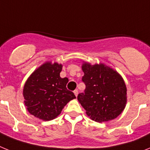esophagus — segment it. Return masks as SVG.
<instances>
[{
	"mask_svg": "<svg viewBox=\"0 0 150 150\" xmlns=\"http://www.w3.org/2000/svg\"><path fill=\"white\" fill-rule=\"evenodd\" d=\"M74 95H75V96L77 97L78 94H79V91H78L77 89H76V90H74Z\"/></svg>",
	"mask_w": 150,
	"mask_h": 150,
	"instance_id": "obj_1",
	"label": "esophagus"
}]
</instances>
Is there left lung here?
Segmentation results:
<instances>
[{
  "label": "left lung",
  "instance_id": "1",
  "mask_svg": "<svg viewBox=\"0 0 150 150\" xmlns=\"http://www.w3.org/2000/svg\"><path fill=\"white\" fill-rule=\"evenodd\" d=\"M86 85L84 93L77 99L86 110L87 116L98 122L114 120L124 110L127 102V88L117 71L104 64L82 65Z\"/></svg>",
  "mask_w": 150,
  "mask_h": 150
}]
</instances>
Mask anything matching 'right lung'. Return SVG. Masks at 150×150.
I'll use <instances>...</instances> for the list:
<instances>
[{"label":"right lung","mask_w":150,"mask_h":150,"mask_svg":"<svg viewBox=\"0 0 150 150\" xmlns=\"http://www.w3.org/2000/svg\"><path fill=\"white\" fill-rule=\"evenodd\" d=\"M62 64L48 62L31 74L25 83V104L30 114L44 121L54 120L70 100L76 98L66 88L67 77L62 78Z\"/></svg>","instance_id":"1"}]
</instances>
